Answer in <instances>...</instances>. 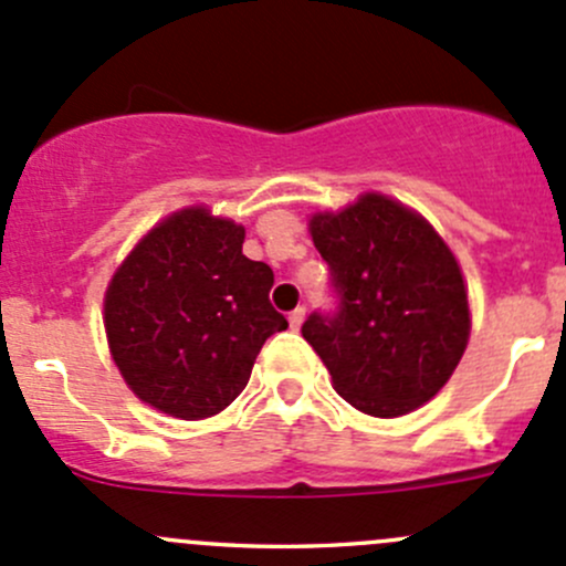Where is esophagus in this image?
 <instances>
[{
    "instance_id": "obj_1",
    "label": "esophagus",
    "mask_w": 566,
    "mask_h": 566,
    "mask_svg": "<svg viewBox=\"0 0 566 566\" xmlns=\"http://www.w3.org/2000/svg\"><path fill=\"white\" fill-rule=\"evenodd\" d=\"M304 317H306V310L304 306H298V310H293L290 312V328H301V323H304Z\"/></svg>"
}]
</instances>
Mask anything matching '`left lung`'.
Returning <instances> with one entry per match:
<instances>
[{"label": "left lung", "mask_w": 566, "mask_h": 566, "mask_svg": "<svg viewBox=\"0 0 566 566\" xmlns=\"http://www.w3.org/2000/svg\"><path fill=\"white\" fill-rule=\"evenodd\" d=\"M312 241L331 271L334 310L301 325L353 408L391 419L452 378L468 345V295L454 254L413 210L367 193L317 213Z\"/></svg>", "instance_id": "obj_1"}]
</instances>
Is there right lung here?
Returning a JSON list of instances; mask_svg holds the SVG:
<instances>
[{"mask_svg": "<svg viewBox=\"0 0 566 566\" xmlns=\"http://www.w3.org/2000/svg\"><path fill=\"white\" fill-rule=\"evenodd\" d=\"M243 227L205 208L169 216L130 251L106 290L114 364L142 402L208 419L247 389L268 336L273 271L243 254Z\"/></svg>", "mask_w": 566, "mask_h": 566, "instance_id": "right-lung-1", "label": "right lung"}]
</instances>
